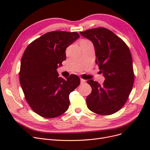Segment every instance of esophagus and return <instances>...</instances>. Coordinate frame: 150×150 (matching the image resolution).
<instances>
[{"label":"esophagus","mask_w":150,"mask_h":150,"mask_svg":"<svg viewBox=\"0 0 150 150\" xmlns=\"http://www.w3.org/2000/svg\"><path fill=\"white\" fill-rule=\"evenodd\" d=\"M86 80H84V79H82V78L81 79V84L86 83Z\"/></svg>","instance_id":"34e87169"}]
</instances>
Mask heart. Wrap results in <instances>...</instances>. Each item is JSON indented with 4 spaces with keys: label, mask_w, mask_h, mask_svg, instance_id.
<instances>
[{
    "label": "heart",
    "mask_w": 150,
    "mask_h": 150,
    "mask_svg": "<svg viewBox=\"0 0 150 150\" xmlns=\"http://www.w3.org/2000/svg\"><path fill=\"white\" fill-rule=\"evenodd\" d=\"M82 41H88V40H83Z\"/></svg>",
    "instance_id": "b5f03b06"
}]
</instances>
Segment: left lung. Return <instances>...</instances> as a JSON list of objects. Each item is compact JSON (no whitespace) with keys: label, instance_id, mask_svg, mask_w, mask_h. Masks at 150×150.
<instances>
[{"label":"left lung","instance_id":"8db88e82","mask_svg":"<svg viewBox=\"0 0 150 150\" xmlns=\"http://www.w3.org/2000/svg\"><path fill=\"white\" fill-rule=\"evenodd\" d=\"M94 45L96 63L105 78L103 84L93 79L87 83L92 92L86 98L89 110L101 115H110L124 106L134 83L133 60L123 40L106 28L80 32Z\"/></svg>","mask_w":150,"mask_h":150}]
</instances>
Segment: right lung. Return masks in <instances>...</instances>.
<instances>
[{
  "mask_svg": "<svg viewBox=\"0 0 150 150\" xmlns=\"http://www.w3.org/2000/svg\"><path fill=\"white\" fill-rule=\"evenodd\" d=\"M78 33L52 31L32 42L22 56L19 80L27 102L40 116L52 118L69 108V94L80 84L78 76L63 79L57 69L66 60V49Z\"/></svg>",
  "mask_w": 150,
  "mask_h": 150,
  "instance_id": "right-lung-1",
  "label": "right lung"
}]
</instances>
